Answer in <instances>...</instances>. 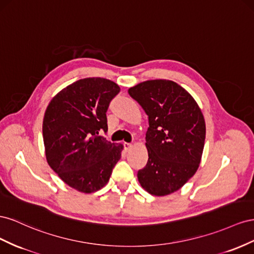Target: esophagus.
<instances>
[{"mask_svg": "<svg viewBox=\"0 0 254 254\" xmlns=\"http://www.w3.org/2000/svg\"><path fill=\"white\" fill-rule=\"evenodd\" d=\"M123 147H125V150L126 151H128L129 149L132 148V143H128V142H125L123 143Z\"/></svg>", "mask_w": 254, "mask_h": 254, "instance_id": "obj_1", "label": "esophagus"}]
</instances>
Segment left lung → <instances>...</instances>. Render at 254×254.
<instances>
[{
    "label": "left lung",
    "mask_w": 254,
    "mask_h": 254,
    "mask_svg": "<svg viewBox=\"0 0 254 254\" xmlns=\"http://www.w3.org/2000/svg\"><path fill=\"white\" fill-rule=\"evenodd\" d=\"M148 115V162L137 172L144 190L166 195L179 190L197 171L205 122L194 99L179 84L151 79L128 89Z\"/></svg>",
    "instance_id": "1"
}]
</instances>
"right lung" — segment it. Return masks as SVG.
I'll list each match as a JSON object with an SVG mask.
<instances>
[{
  "label": "right lung",
  "mask_w": 254,
  "mask_h": 254,
  "mask_svg": "<svg viewBox=\"0 0 254 254\" xmlns=\"http://www.w3.org/2000/svg\"><path fill=\"white\" fill-rule=\"evenodd\" d=\"M120 87L102 77L78 79L51 100L42 123L50 167L74 190L90 193L110 180L123 146L106 140V112Z\"/></svg>",
  "instance_id": "add662e5"
}]
</instances>
